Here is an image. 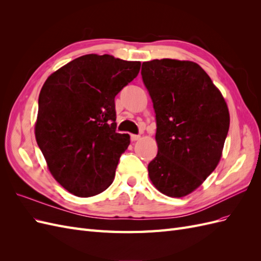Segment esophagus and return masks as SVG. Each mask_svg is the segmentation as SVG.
<instances>
[{
	"instance_id": "1",
	"label": "esophagus",
	"mask_w": 261,
	"mask_h": 261,
	"mask_svg": "<svg viewBox=\"0 0 261 261\" xmlns=\"http://www.w3.org/2000/svg\"><path fill=\"white\" fill-rule=\"evenodd\" d=\"M130 139H132V141H136V140L140 139V135H134V134H132Z\"/></svg>"
}]
</instances>
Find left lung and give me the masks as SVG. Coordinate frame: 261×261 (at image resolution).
<instances>
[{
	"instance_id": "8db88e82",
	"label": "left lung",
	"mask_w": 261,
	"mask_h": 261,
	"mask_svg": "<svg viewBox=\"0 0 261 261\" xmlns=\"http://www.w3.org/2000/svg\"><path fill=\"white\" fill-rule=\"evenodd\" d=\"M143 82L155 112L158 154L149 177L169 197L194 192L215 171L230 127L222 94L191 61L144 62Z\"/></svg>"
}]
</instances>
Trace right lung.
I'll return each instance as SVG.
<instances>
[{
	"label": "right lung",
	"mask_w": 261,
	"mask_h": 261,
	"mask_svg": "<svg viewBox=\"0 0 261 261\" xmlns=\"http://www.w3.org/2000/svg\"><path fill=\"white\" fill-rule=\"evenodd\" d=\"M140 62L87 54L58 69L39 94L37 144L53 177L78 197L112 184L128 134L116 133L115 96L135 78Z\"/></svg>",
	"instance_id": "1"
}]
</instances>
